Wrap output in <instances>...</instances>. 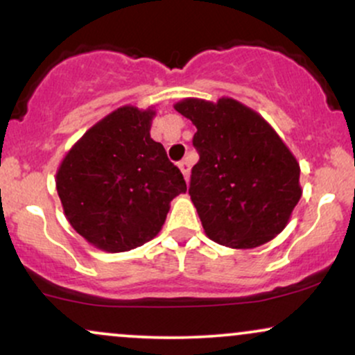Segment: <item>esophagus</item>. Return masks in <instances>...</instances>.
I'll return each mask as SVG.
<instances>
[{
  "instance_id": "1",
  "label": "esophagus",
  "mask_w": 355,
  "mask_h": 355,
  "mask_svg": "<svg viewBox=\"0 0 355 355\" xmlns=\"http://www.w3.org/2000/svg\"><path fill=\"white\" fill-rule=\"evenodd\" d=\"M178 166H180V170H182L183 177H185V180L189 182V178H190V168H191L189 158H185V160H182L180 164H178Z\"/></svg>"
}]
</instances>
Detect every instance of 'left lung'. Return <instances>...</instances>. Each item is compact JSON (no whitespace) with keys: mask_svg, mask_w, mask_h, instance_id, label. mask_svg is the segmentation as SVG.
<instances>
[{"mask_svg":"<svg viewBox=\"0 0 355 355\" xmlns=\"http://www.w3.org/2000/svg\"><path fill=\"white\" fill-rule=\"evenodd\" d=\"M197 126L190 198L207 237L232 248H254L285 229L300 200V166L259 113L222 96L173 105Z\"/></svg>","mask_w":355,"mask_h":355,"instance_id":"obj_1","label":"left lung"}]
</instances>
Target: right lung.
<instances>
[{
    "instance_id": "right-lung-1",
    "label": "right lung",
    "mask_w": 355,
    "mask_h": 355,
    "mask_svg": "<svg viewBox=\"0 0 355 355\" xmlns=\"http://www.w3.org/2000/svg\"><path fill=\"white\" fill-rule=\"evenodd\" d=\"M153 116V108H116L87 130L56 172L67 220L100 250L126 252L152 240L170 202L187 191L164 145L150 137Z\"/></svg>"
}]
</instances>
